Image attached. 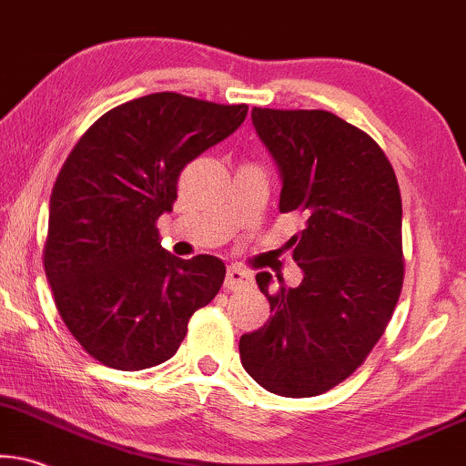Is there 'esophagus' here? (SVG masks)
Wrapping results in <instances>:
<instances>
[{"label": "esophagus", "mask_w": 466, "mask_h": 466, "mask_svg": "<svg viewBox=\"0 0 466 466\" xmlns=\"http://www.w3.org/2000/svg\"><path fill=\"white\" fill-rule=\"evenodd\" d=\"M247 286H251V275L240 267H228V273H226L228 290H243Z\"/></svg>", "instance_id": "obj_1"}]
</instances>
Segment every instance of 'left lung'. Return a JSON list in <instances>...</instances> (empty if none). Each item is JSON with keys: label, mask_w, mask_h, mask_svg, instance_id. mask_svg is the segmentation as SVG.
<instances>
[{"label": "left lung", "mask_w": 466, "mask_h": 466, "mask_svg": "<svg viewBox=\"0 0 466 466\" xmlns=\"http://www.w3.org/2000/svg\"><path fill=\"white\" fill-rule=\"evenodd\" d=\"M251 122L279 169V213L305 215L290 240L303 279L270 294L256 275L273 314L240 338V363L277 396H318L365 361L400 299V187L379 144L329 111L253 107Z\"/></svg>", "instance_id": "1"}]
</instances>
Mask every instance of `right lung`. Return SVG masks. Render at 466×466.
<instances>
[{
	"label": "right lung",
	"instance_id": "add662e5",
	"mask_svg": "<svg viewBox=\"0 0 466 466\" xmlns=\"http://www.w3.org/2000/svg\"><path fill=\"white\" fill-rule=\"evenodd\" d=\"M245 116L247 105L157 92L76 141L53 185L45 270L64 325L96 361L127 372L167 361L219 292L226 264L165 251L157 219L172 210L182 167Z\"/></svg>",
	"mask_w": 466,
	"mask_h": 466
}]
</instances>
